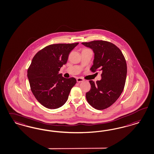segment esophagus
I'll list each match as a JSON object with an SVG mask.
<instances>
[{"label": "esophagus", "instance_id": "34e87169", "mask_svg": "<svg viewBox=\"0 0 154 154\" xmlns=\"http://www.w3.org/2000/svg\"><path fill=\"white\" fill-rule=\"evenodd\" d=\"M77 82H79V83H80V82H83L84 80V79H82V78H80V77H79V78H77Z\"/></svg>", "mask_w": 154, "mask_h": 154}]
</instances>
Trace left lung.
Listing matches in <instances>:
<instances>
[{"instance_id": "8db88e82", "label": "left lung", "mask_w": 154, "mask_h": 154, "mask_svg": "<svg viewBox=\"0 0 154 154\" xmlns=\"http://www.w3.org/2000/svg\"><path fill=\"white\" fill-rule=\"evenodd\" d=\"M94 53L90 70L102 71L101 80L89 81L91 89L86 98L91 106L103 110L112 105L123 90L127 75V65L122 52L111 42L102 40L82 42Z\"/></svg>"}]
</instances>
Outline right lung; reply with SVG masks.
I'll return each mask as SVG.
<instances>
[{
  "label": "right lung",
  "instance_id": "obj_1",
  "mask_svg": "<svg viewBox=\"0 0 154 154\" xmlns=\"http://www.w3.org/2000/svg\"><path fill=\"white\" fill-rule=\"evenodd\" d=\"M79 42L49 45L38 52L32 59L27 77L33 94L42 105L51 109L64 105L76 84L73 77L59 74L66 63L70 52Z\"/></svg>",
  "mask_w": 154,
  "mask_h": 154
}]
</instances>
